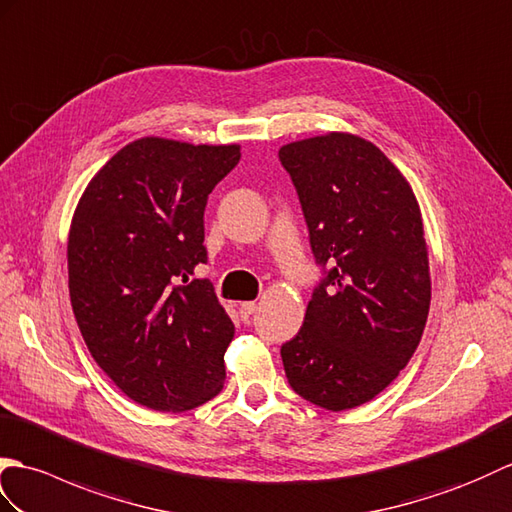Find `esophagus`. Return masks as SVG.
Here are the masks:
<instances>
[{"label": "esophagus", "instance_id": "esophagus-1", "mask_svg": "<svg viewBox=\"0 0 512 512\" xmlns=\"http://www.w3.org/2000/svg\"><path fill=\"white\" fill-rule=\"evenodd\" d=\"M238 313H241L243 322H249V317L256 313V302H241L238 304Z\"/></svg>", "mask_w": 512, "mask_h": 512}]
</instances>
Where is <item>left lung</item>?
<instances>
[{"label":"left lung","instance_id":"left-lung-1","mask_svg":"<svg viewBox=\"0 0 512 512\" xmlns=\"http://www.w3.org/2000/svg\"><path fill=\"white\" fill-rule=\"evenodd\" d=\"M324 278L282 344L289 385L342 412L399 377L423 337L429 258L412 186L372 142L326 133L278 151Z\"/></svg>","mask_w":512,"mask_h":512}]
</instances>
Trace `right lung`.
<instances>
[{
  "label": "right lung",
  "instance_id": "add662e5",
  "mask_svg": "<svg viewBox=\"0 0 512 512\" xmlns=\"http://www.w3.org/2000/svg\"><path fill=\"white\" fill-rule=\"evenodd\" d=\"M241 146L142 138L78 201L67 271L76 324L102 372L131 401L184 412L223 390L234 324L210 280L203 212Z\"/></svg>",
  "mask_w": 512,
  "mask_h": 512
}]
</instances>
